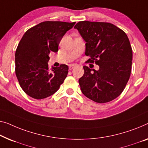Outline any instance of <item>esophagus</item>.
I'll return each mask as SVG.
<instances>
[{
    "mask_svg": "<svg viewBox=\"0 0 148 148\" xmlns=\"http://www.w3.org/2000/svg\"><path fill=\"white\" fill-rule=\"evenodd\" d=\"M76 66V65L75 64H70L69 65V69L70 70H72V69H73V68Z\"/></svg>",
    "mask_w": 148,
    "mask_h": 148,
    "instance_id": "esophagus-1",
    "label": "esophagus"
}]
</instances>
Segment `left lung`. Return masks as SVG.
I'll return each mask as SVG.
<instances>
[{
	"label": "left lung",
	"instance_id": "obj_1",
	"mask_svg": "<svg viewBox=\"0 0 148 148\" xmlns=\"http://www.w3.org/2000/svg\"><path fill=\"white\" fill-rule=\"evenodd\" d=\"M86 42L87 62L100 69L84 66L79 79L84 95L98 103L114 100L124 90L131 74L132 49L125 33L111 23L82 21L74 26Z\"/></svg>",
	"mask_w": 148,
	"mask_h": 148
}]
</instances>
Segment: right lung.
<instances>
[{"label": "right lung", "instance_id": "right-lung-1", "mask_svg": "<svg viewBox=\"0 0 148 148\" xmlns=\"http://www.w3.org/2000/svg\"><path fill=\"white\" fill-rule=\"evenodd\" d=\"M74 23L45 21L28 29L15 53V72L19 84L30 97L40 100L54 94L64 81L68 66L48 68L49 54L57 52L58 45Z\"/></svg>", "mask_w": 148, "mask_h": 148}]
</instances>
